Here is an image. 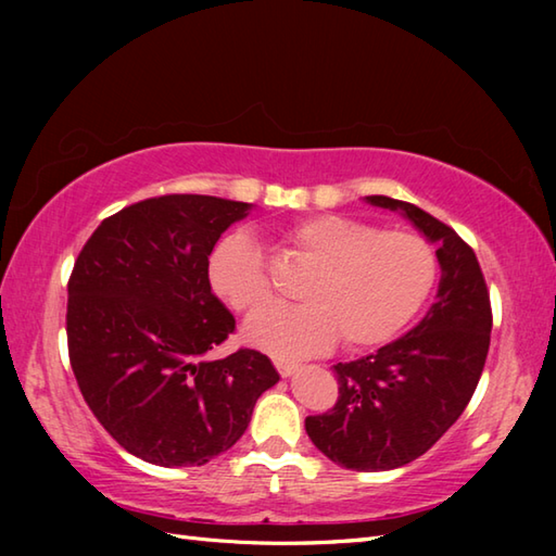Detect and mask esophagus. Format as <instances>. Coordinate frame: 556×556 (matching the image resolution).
I'll return each mask as SVG.
<instances>
[{
  "label": "esophagus",
  "mask_w": 556,
  "mask_h": 556,
  "mask_svg": "<svg viewBox=\"0 0 556 556\" xmlns=\"http://www.w3.org/2000/svg\"><path fill=\"white\" fill-rule=\"evenodd\" d=\"M275 368L279 370L281 377H289V375L296 372L299 365L296 363H289V361H275Z\"/></svg>",
  "instance_id": "1"
}]
</instances>
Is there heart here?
<instances>
[{
	"instance_id": "b5f03b06",
	"label": "heart",
	"mask_w": 556,
	"mask_h": 556,
	"mask_svg": "<svg viewBox=\"0 0 556 556\" xmlns=\"http://www.w3.org/2000/svg\"><path fill=\"white\" fill-rule=\"evenodd\" d=\"M289 251L315 267L296 308L253 317L245 339L279 358L332 346L370 349L392 339L430 296L437 253L410 231H380L344 215H313L285 229ZM210 285L233 311L253 315L271 303L267 257L245 231H233L210 255Z\"/></svg>"
}]
</instances>
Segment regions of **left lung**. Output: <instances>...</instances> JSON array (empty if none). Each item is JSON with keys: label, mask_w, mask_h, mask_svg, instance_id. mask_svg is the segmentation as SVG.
<instances>
[{"label": "left lung", "mask_w": 556, "mask_h": 556, "mask_svg": "<svg viewBox=\"0 0 556 556\" xmlns=\"http://www.w3.org/2000/svg\"><path fill=\"white\" fill-rule=\"evenodd\" d=\"M368 203L401 210L437 241L440 291L408 334L334 365L337 404L305 418V432L341 468L392 470L428 452L466 410L490 351L492 305L473 248L448 224L404 200Z\"/></svg>", "instance_id": "1"}]
</instances>
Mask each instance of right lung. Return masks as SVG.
Wrapping results in <instances>:
<instances>
[{
	"mask_svg": "<svg viewBox=\"0 0 556 556\" xmlns=\"http://www.w3.org/2000/svg\"><path fill=\"white\" fill-rule=\"evenodd\" d=\"M248 207L212 195L146 198L102 219L71 269V370L112 440L148 464L203 466L227 452L279 380L255 349L207 358L236 329L212 293L210 253Z\"/></svg>",
	"mask_w": 556,
	"mask_h": 556,
	"instance_id": "right-lung-1",
	"label": "right lung"
}]
</instances>
